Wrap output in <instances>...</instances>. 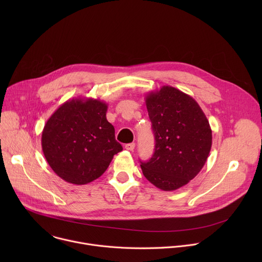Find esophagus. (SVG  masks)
Instances as JSON below:
<instances>
[{
    "label": "esophagus",
    "instance_id": "1",
    "mask_svg": "<svg viewBox=\"0 0 262 262\" xmlns=\"http://www.w3.org/2000/svg\"><path fill=\"white\" fill-rule=\"evenodd\" d=\"M135 143H128V144H126L125 145V149L126 150H128V151H133L134 149H135Z\"/></svg>",
    "mask_w": 262,
    "mask_h": 262
}]
</instances>
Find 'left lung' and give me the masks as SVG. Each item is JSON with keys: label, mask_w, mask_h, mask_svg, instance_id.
<instances>
[{"label": "left lung", "mask_w": 262, "mask_h": 262, "mask_svg": "<svg viewBox=\"0 0 262 262\" xmlns=\"http://www.w3.org/2000/svg\"><path fill=\"white\" fill-rule=\"evenodd\" d=\"M145 101L156 148L150 160L141 162L142 172L160 190L175 191L206 163L212 143L209 122L192 96L171 86L147 94Z\"/></svg>", "instance_id": "8db88e82"}]
</instances>
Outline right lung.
<instances>
[{
  "instance_id": "add662e5",
  "label": "right lung",
  "mask_w": 262,
  "mask_h": 262,
  "mask_svg": "<svg viewBox=\"0 0 262 262\" xmlns=\"http://www.w3.org/2000/svg\"><path fill=\"white\" fill-rule=\"evenodd\" d=\"M107 104L94 98H72L47 121L42 151L53 171L66 182L86 184L107 169L122 150L115 129L106 120Z\"/></svg>"
}]
</instances>
